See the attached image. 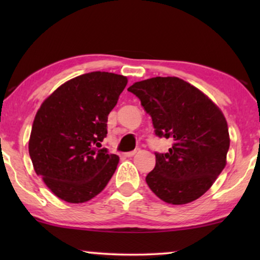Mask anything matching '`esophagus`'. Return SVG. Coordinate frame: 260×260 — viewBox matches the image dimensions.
Here are the masks:
<instances>
[{"label": "esophagus", "instance_id": "obj_1", "mask_svg": "<svg viewBox=\"0 0 260 260\" xmlns=\"http://www.w3.org/2000/svg\"><path fill=\"white\" fill-rule=\"evenodd\" d=\"M135 154H136V150L134 151H129V152H124V154H122L124 157H131V156H134Z\"/></svg>", "mask_w": 260, "mask_h": 260}]
</instances>
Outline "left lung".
<instances>
[{
    "mask_svg": "<svg viewBox=\"0 0 260 260\" xmlns=\"http://www.w3.org/2000/svg\"><path fill=\"white\" fill-rule=\"evenodd\" d=\"M152 119L155 135L173 141L168 152H155V168L145 177L167 204L184 205L204 195L226 166L227 122L200 90L176 77H156L127 88Z\"/></svg>",
    "mask_w": 260,
    "mask_h": 260,
    "instance_id": "obj_1",
    "label": "left lung"
}]
</instances>
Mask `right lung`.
Wrapping results in <instances>:
<instances>
[{"mask_svg": "<svg viewBox=\"0 0 260 260\" xmlns=\"http://www.w3.org/2000/svg\"><path fill=\"white\" fill-rule=\"evenodd\" d=\"M125 77L91 72L56 88L37 112L29 138L34 170L56 197L86 202L106 187L119 157L102 148Z\"/></svg>", "mask_w": 260, "mask_h": 260, "instance_id": "add662e5", "label": "right lung"}]
</instances>
